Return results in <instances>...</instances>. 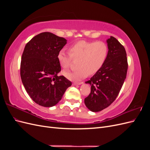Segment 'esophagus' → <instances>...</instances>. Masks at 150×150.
Returning <instances> with one entry per match:
<instances>
[{"label":"esophagus","instance_id":"esophagus-1","mask_svg":"<svg viewBox=\"0 0 150 150\" xmlns=\"http://www.w3.org/2000/svg\"><path fill=\"white\" fill-rule=\"evenodd\" d=\"M83 83V82H79V83H73V85L74 86H76V85H81Z\"/></svg>","mask_w":150,"mask_h":150}]
</instances>
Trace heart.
<instances>
[{"label":"heart","mask_w":150,"mask_h":150,"mask_svg":"<svg viewBox=\"0 0 150 150\" xmlns=\"http://www.w3.org/2000/svg\"><path fill=\"white\" fill-rule=\"evenodd\" d=\"M69 54L64 50H60L57 54L59 64L63 69L69 67L72 58L78 59V69L74 71L62 72L66 78L78 81L89 75L96 74L105 63L108 54L107 44L102 41L79 40L69 47Z\"/></svg>","instance_id":"heart-1"}]
</instances>
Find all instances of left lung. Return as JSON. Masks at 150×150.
I'll return each instance as SVG.
<instances>
[{
	"label": "left lung",
	"mask_w": 150,
	"mask_h": 150,
	"mask_svg": "<svg viewBox=\"0 0 150 150\" xmlns=\"http://www.w3.org/2000/svg\"><path fill=\"white\" fill-rule=\"evenodd\" d=\"M108 54L101 69L86 84L91 85V93L84 99L90 111H101L111 105L118 95L128 70L126 52L123 46L111 36L106 40Z\"/></svg>",
	"instance_id": "1"
}]
</instances>
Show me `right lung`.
<instances>
[{
	"label": "right lung",
	"instance_id": "1",
	"mask_svg": "<svg viewBox=\"0 0 150 150\" xmlns=\"http://www.w3.org/2000/svg\"><path fill=\"white\" fill-rule=\"evenodd\" d=\"M67 40L49 32L32 39L25 46L21 62V77L27 93L39 105L55 106L72 85L64 76H58L61 66L57 54Z\"/></svg>",
	"mask_w": 150,
	"mask_h": 150
}]
</instances>
